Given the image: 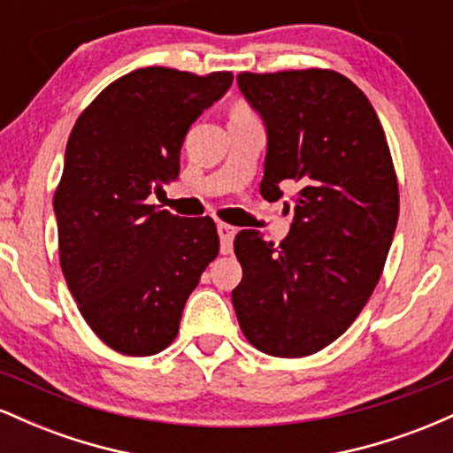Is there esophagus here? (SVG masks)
Masks as SVG:
<instances>
[{"mask_svg": "<svg viewBox=\"0 0 453 453\" xmlns=\"http://www.w3.org/2000/svg\"><path fill=\"white\" fill-rule=\"evenodd\" d=\"M217 232H219V241H221V253L226 256V253L232 251V242H234V227L227 226V223H219L217 226Z\"/></svg>", "mask_w": 453, "mask_h": 453, "instance_id": "34e87169", "label": "esophagus"}]
</instances>
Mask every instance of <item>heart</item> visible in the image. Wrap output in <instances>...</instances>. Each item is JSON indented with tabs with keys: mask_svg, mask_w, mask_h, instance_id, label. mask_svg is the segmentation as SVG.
I'll list each match as a JSON object with an SVG mask.
<instances>
[{
	"mask_svg": "<svg viewBox=\"0 0 453 453\" xmlns=\"http://www.w3.org/2000/svg\"><path fill=\"white\" fill-rule=\"evenodd\" d=\"M234 114H253L251 111H249V108L247 106H238L236 108V111H234Z\"/></svg>",
	"mask_w": 453,
	"mask_h": 453,
	"instance_id": "1",
	"label": "heart"
}]
</instances>
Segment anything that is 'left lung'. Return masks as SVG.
<instances>
[{
	"label": "left lung",
	"mask_w": 453,
	"mask_h": 453,
	"mask_svg": "<svg viewBox=\"0 0 453 453\" xmlns=\"http://www.w3.org/2000/svg\"><path fill=\"white\" fill-rule=\"evenodd\" d=\"M266 127L259 194L294 180V221L279 244L242 230L232 304L247 341L277 357L324 349L353 324L381 277L398 223V183L375 108L332 70L236 76ZM289 211V206H288Z\"/></svg>",
	"instance_id": "1"
}]
</instances>
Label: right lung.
<instances>
[{"label":"right lung","mask_w":453,"mask_h":453,"mask_svg":"<svg viewBox=\"0 0 453 453\" xmlns=\"http://www.w3.org/2000/svg\"><path fill=\"white\" fill-rule=\"evenodd\" d=\"M232 81L230 72L140 67L108 85L72 129L55 194L61 270L85 321L114 351L165 349L219 253L211 217L155 211L147 197L179 179L187 129Z\"/></svg>","instance_id":"1"}]
</instances>
